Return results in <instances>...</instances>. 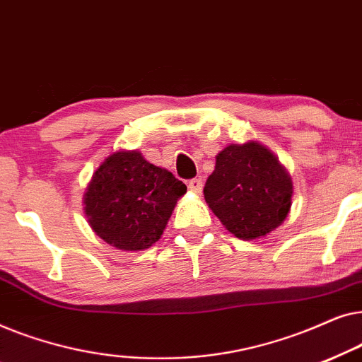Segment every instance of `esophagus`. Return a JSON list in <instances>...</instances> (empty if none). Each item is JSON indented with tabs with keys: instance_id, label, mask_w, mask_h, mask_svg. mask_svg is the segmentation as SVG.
Masks as SVG:
<instances>
[{
	"instance_id": "1",
	"label": "esophagus",
	"mask_w": 362,
	"mask_h": 362,
	"mask_svg": "<svg viewBox=\"0 0 362 362\" xmlns=\"http://www.w3.org/2000/svg\"><path fill=\"white\" fill-rule=\"evenodd\" d=\"M187 187H189V191L199 194V192L202 191V180H197V177H194V180H191L189 182H187Z\"/></svg>"
}]
</instances>
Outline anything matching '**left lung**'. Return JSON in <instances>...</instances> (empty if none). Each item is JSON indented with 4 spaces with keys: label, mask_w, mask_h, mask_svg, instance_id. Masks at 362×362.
Wrapping results in <instances>:
<instances>
[{
    "label": "left lung",
    "mask_w": 362,
    "mask_h": 362,
    "mask_svg": "<svg viewBox=\"0 0 362 362\" xmlns=\"http://www.w3.org/2000/svg\"><path fill=\"white\" fill-rule=\"evenodd\" d=\"M293 182L274 153L259 141L232 143L217 153L204 199L230 234L242 240L269 235L284 224Z\"/></svg>",
    "instance_id": "1"
}]
</instances>
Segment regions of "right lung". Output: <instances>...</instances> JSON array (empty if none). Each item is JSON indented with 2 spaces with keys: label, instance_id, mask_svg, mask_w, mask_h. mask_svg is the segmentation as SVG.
I'll use <instances>...</instances> for the list:
<instances>
[{
  "label": "right lung",
  "instance_id": "add662e5",
  "mask_svg": "<svg viewBox=\"0 0 362 362\" xmlns=\"http://www.w3.org/2000/svg\"><path fill=\"white\" fill-rule=\"evenodd\" d=\"M186 185L136 150L108 155L83 192V212L92 230L120 250L150 249L161 239Z\"/></svg>",
  "mask_w": 362,
  "mask_h": 362
}]
</instances>
